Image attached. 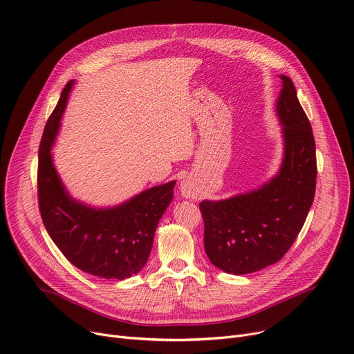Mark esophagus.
Masks as SVG:
<instances>
[{
    "label": "esophagus",
    "mask_w": 354,
    "mask_h": 354,
    "mask_svg": "<svg viewBox=\"0 0 354 354\" xmlns=\"http://www.w3.org/2000/svg\"><path fill=\"white\" fill-rule=\"evenodd\" d=\"M180 192H181V196L184 198H197V188H196V184L193 180L189 178H185L181 181V185H180Z\"/></svg>",
    "instance_id": "1"
}]
</instances>
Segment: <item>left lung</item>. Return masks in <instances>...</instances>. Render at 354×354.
I'll return each instance as SVG.
<instances>
[{"label": "left lung", "mask_w": 354, "mask_h": 354, "mask_svg": "<svg viewBox=\"0 0 354 354\" xmlns=\"http://www.w3.org/2000/svg\"><path fill=\"white\" fill-rule=\"evenodd\" d=\"M277 102L285 140L279 173L269 183L221 201H203L204 250L216 268L234 275L277 263L301 232L316 189V147L310 122L292 80L281 75Z\"/></svg>", "instance_id": "obj_1"}]
</instances>
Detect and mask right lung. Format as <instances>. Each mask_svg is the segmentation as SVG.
<instances>
[{"mask_svg":"<svg viewBox=\"0 0 354 354\" xmlns=\"http://www.w3.org/2000/svg\"><path fill=\"white\" fill-rule=\"evenodd\" d=\"M72 85L73 80H69L64 88L41 139L39 212L49 236L72 265L95 277L122 281L146 265L158 220L173 200L176 181L146 189L113 208H92L75 201L50 156Z\"/></svg>","mask_w":354,"mask_h":354,"instance_id":"right-lung-1","label":"right lung"}]
</instances>
